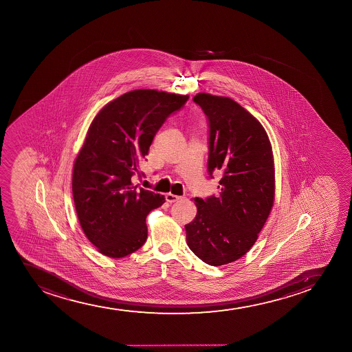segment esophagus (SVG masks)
<instances>
[{
    "instance_id": "34e87169",
    "label": "esophagus",
    "mask_w": 352,
    "mask_h": 352,
    "mask_svg": "<svg viewBox=\"0 0 352 352\" xmlns=\"http://www.w3.org/2000/svg\"><path fill=\"white\" fill-rule=\"evenodd\" d=\"M166 199L168 203L177 202V201L181 199V196H176V195L170 194L169 192V194L166 195Z\"/></svg>"
}]
</instances>
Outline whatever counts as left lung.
Masks as SVG:
<instances>
[{"mask_svg": "<svg viewBox=\"0 0 352 352\" xmlns=\"http://www.w3.org/2000/svg\"><path fill=\"white\" fill-rule=\"evenodd\" d=\"M209 121L208 171H219V195L195 198L186 244L203 262L219 267L245 255L258 239L275 199V163L267 131L229 97L192 98Z\"/></svg>", "mask_w": 352, "mask_h": 352, "instance_id": "1", "label": "left lung"}]
</instances>
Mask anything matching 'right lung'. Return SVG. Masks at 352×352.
Here are the masks:
<instances>
[{
  "label": "right lung",
  "instance_id": "add662e5",
  "mask_svg": "<svg viewBox=\"0 0 352 352\" xmlns=\"http://www.w3.org/2000/svg\"><path fill=\"white\" fill-rule=\"evenodd\" d=\"M188 95L138 89L102 108L90 124L73 169V197L87 239L111 258L138 250L148 237L146 214L166 202L133 184L166 118Z\"/></svg>",
  "mask_w": 352,
  "mask_h": 352
}]
</instances>
